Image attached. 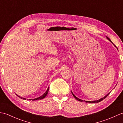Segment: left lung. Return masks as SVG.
<instances>
[{"label":"left lung","instance_id":"left-lung-1","mask_svg":"<svg viewBox=\"0 0 123 123\" xmlns=\"http://www.w3.org/2000/svg\"><path fill=\"white\" fill-rule=\"evenodd\" d=\"M106 37H107V38L108 40L109 41L111 42V40H110V38H109L107 37V36H106ZM111 43H112V42H111ZM114 45L115 46V47H116L115 45H114ZM117 48V49H117V48ZM71 92H72V95L74 96V97L75 99H76L77 100H78V101H83L82 100H81V99H79V98H78L77 97L75 96L74 95V93H73V92H72V91H71ZM109 93H110V92L108 93L107 94V95H106L105 96H104V97L101 98H100V99H99V100H94V101H85V100H84V101H85L86 103H91H91H92H92H99V102H100V101H102V100H103V99H105V98L107 97V96L109 95Z\"/></svg>","mask_w":123,"mask_h":123}]
</instances>
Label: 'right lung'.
I'll return each instance as SVG.
<instances>
[{"mask_svg":"<svg viewBox=\"0 0 123 123\" xmlns=\"http://www.w3.org/2000/svg\"><path fill=\"white\" fill-rule=\"evenodd\" d=\"M49 87H48V89H47V90L46 91V92L44 93L43 95H42V96H40V97H38V98H35V99H30L29 100H33V101H34V100H41V99H43V98H44L45 97L47 96V95H48V92H49ZM17 96H18V95H17ZM18 97H19L20 98H21V99H26V98H22V97H20V96H18Z\"/></svg>","mask_w":123,"mask_h":123,"instance_id":"obj_1","label":"right lung"}]
</instances>
